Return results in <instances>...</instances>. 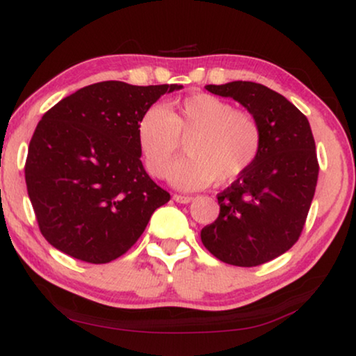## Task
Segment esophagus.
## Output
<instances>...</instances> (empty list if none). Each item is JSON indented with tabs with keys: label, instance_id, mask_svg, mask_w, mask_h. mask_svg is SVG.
I'll list each match as a JSON object with an SVG mask.
<instances>
[{
	"label": "esophagus",
	"instance_id": "34e87169",
	"mask_svg": "<svg viewBox=\"0 0 356 356\" xmlns=\"http://www.w3.org/2000/svg\"><path fill=\"white\" fill-rule=\"evenodd\" d=\"M173 201L179 204H189L193 201V196H186V194H173Z\"/></svg>",
	"mask_w": 356,
	"mask_h": 356
}]
</instances>
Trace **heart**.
I'll return each instance as SVG.
<instances>
[{
    "label": "heart",
    "instance_id": "obj_1",
    "mask_svg": "<svg viewBox=\"0 0 356 356\" xmlns=\"http://www.w3.org/2000/svg\"><path fill=\"white\" fill-rule=\"evenodd\" d=\"M138 139L145 168L157 178L165 177L184 143L188 155L170 168L168 178L178 188L197 189L245 175L261 152L262 129L254 116L227 100L193 94L167 110L159 105L145 110Z\"/></svg>",
    "mask_w": 356,
    "mask_h": 356
}]
</instances>
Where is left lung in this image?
I'll return each instance as SVG.
<instances>
[{"label": "left lung", "mask_w": 356, "mask_h": 356, "mask_svg": "<svg viewBox=\"0 0 356 356\" xmlns=\"http://www.w3.org/2000/svg\"><path fill=\"white\" fill-rule=\"evenodd\" d=\"M232 97L262 129V147L245 175L217 194L220 213L201 230L202 245L232 266L269 262L298 241L318 183L319 163L309 121L269 87L250 81L206 86Z\"/></svg>", "instance_id": "8db88e82"}]
</instances>
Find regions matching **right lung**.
Here are the masks:
<instances>
[{
    "label": "right lung",
    "instance_id": "right-lung-1",
    "mask_svg": "<svg viewBox=\"0 0 356 356\" xmlns=\"http://www.w3.org/2000/svg\"><path fill=\"white\" fill-rule=\"evenodd\" d=\"M178 89L104 81L42 116L24 170L38 228L51 246L105 264L139 240L170 194L145 173L138 123L160 97Z\"/></svg>",
    "mask_w": 356,
    "mask_h": 356
}]
</instances>
